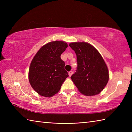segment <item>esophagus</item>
Masks as SVG:
<instances>
[{
	"mask_svg": "<svg viewBox=\"0 0 132 132\" xmlns=\"http://www.w3.org/2000/svg\"><path fill=\"white\" fill-rule=\"evenodd\" d=\"M72 73H73V72H72V71H70L69 72V77H71V75L72 74Z\"/></svg>",
	"mask_w": 132,
	"mask_h": 132,
	"instance_id": "34e87169",
	"label": "esophagus"
}]
</instances>
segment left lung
Returning <instances> with one entry per match:
<instances>
[{"instance_id": "obj_1", "label": "left lung", "mask_w": 132, "mask_h": 132, "mask_svg": "<svg viewBox=\"0 0 132 132\" xmlns=\"http://www.w3.org/2000/svg\"><path fill=\"white\" fill-rule=\"evenodd\" d=\"M69 46L77 55V68L71 79L86 96L99 94L109 79L107 66L99 52L88 43H72Z\"/></svg>"}]
</instances>
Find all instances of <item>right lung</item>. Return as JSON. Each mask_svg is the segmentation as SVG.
<instances>
[{
    "instance_id": "1",
    "label": "right lung",
    "mask_w": 132,
    "mask_h": 132,
    "mask_svg": "<svg viewBox=\"0 0 132 132\" xmlns=\"http://www.w3.org/2000/svg\"><path fill=\"white\" fill-rule=\"evenodd\" d=\"M68 45L63 41H53L38 50L30 63L29 80L32 87L38 94L51 97L60 91L69 77L64 69L65 63L61 55Z\"/></svg>"
}]
</instances>
